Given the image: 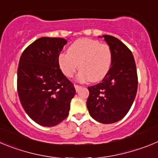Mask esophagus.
I'll use <instances>...</instances> for the list:
<instances>
[{
    "label": "esophagus",
    "mask_w": 158,
    "mask_h": 158,
    "mask_svg": "<svg viewBox=\"0 0 158 158\" xmlns=\"http://www.w3.org/2000/svg\"><path fill=\"white\" fill-rule=\"evenodd\" d=\"M74 87H75V89H76V91H77V92L78 90H79V89H81V86L77 85H75Z\"/></svg>",
    "instance_id": "esophagus-1"
}]
</instances>
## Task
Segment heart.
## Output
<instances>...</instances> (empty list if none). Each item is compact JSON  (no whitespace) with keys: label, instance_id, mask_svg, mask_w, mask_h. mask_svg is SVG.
Listing matches in <instances>:
<instances>
[{"label":"heart","instance_id":"1","mask_svg":"<svg viewBox=\"0 0 158 158\" xmlns=\"http://www.w3.org/2000/svg\"><path fill=\"white\" fill-rule=\"evenodd\" d=\"M60 69L67 77H72L81 69L78 80L98 82L108 73L112 63V52L109 45L96 40L82 38L76 40L58 58Z\"/></svg>","mask_w":158,"mask_h":158}]
</instances>
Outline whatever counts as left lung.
I'll return each mask as SVG.
<instances>
[{
	"mask_svg": "<svg viewBox=\"0 0 158 158\" xmlns=\"http://www.w3.org/2000/svg\"><path fill=\"white\" fill-rule=\"evenodd\" d=\"M102 37L111 47L112 63L100 83L88 87L87 107L95 120L109 124L122 119L129 111L136 96L138 75L130 49L114 36Z\"/></svg>",
	"mask_w": 158,
	"mask_h": 158,
	"instance_id": "8db88e82",
	"label": "left lung"
}]
</instances>
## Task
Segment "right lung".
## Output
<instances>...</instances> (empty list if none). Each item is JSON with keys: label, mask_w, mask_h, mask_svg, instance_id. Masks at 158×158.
<instances>
[{"label": "right lung", "mask_w": 158, "mask_h": 158, "mask_svg": "<svg viewBox=\"0 0 158 158\" xmlns=\"http://www.w3.org/2000/svg\"><path fill=\"white\" fill-rule=\"evenodd\" d=\"M66 43L62 38H40L25 49L19 58V100L25 112L41 126L54 127L63 121L76 93L73 84L62 73L58 63Z\"/></svg>", "instance_id": "add662e5"}]
</instances>
